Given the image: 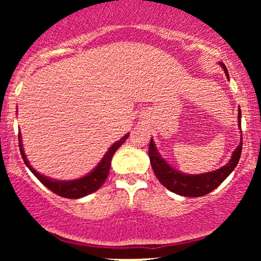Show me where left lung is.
I'll return each mask as SVG.
<instances>
[{
  "instance_id": "8db88e82",
  "label": "left lung",
  "mask_w": 261,
  "mask_h": 261,
  "mask_svg": "<svg viewBox=\"0 0 261 261\" xmlns=\"http://www.w3.org/2000/svg\"><path fill=\"white\" fill-rule=\"evenodd\" d=\"M221 65H222L224 72L228 76L226 66L222 62H221ZM238 112L239 126H241V109ZM242 147H243V142L239 143L238 147L233 152L230 161L226 166H223L222 168L215 170V172L205 173V174L199 175H187L173 169L172 167L166 163V161L162 158V155L158 153L152 140L149 142L148 155L149 161H151L152 169H153L155 176H157V179L162 182L163 187H166L168 190L173 191V193L178 194V195L188 197H199L215 190L233 172V169L238 164L239 158H241Z\"/></svg>"
}]
</instances>
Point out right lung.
<instances>
[{
	"instance_id": "add662e5",
	"label": "right lung",
	"mask_w": 261,
	"mask_h": 261,
	"mask_svg": "<svg viewBox=\"0 0 261 261\" xmlns=\"http://www.w3.org/2000/svg\"><path fill=\"white\" fill-rule=\"evenodd\" d=\"M128 137V134L125 135L121 140L116 141L115 143L109 148V151L107 152L106 155L103 157V160L98 167L95 168L93 172L89 173L88 175L83 176V178L77 179V180H72V181H58V180H51V179L46 178V176H43L41 174L35 170L34 168H32L29 162L27 161V157L24 154V151H23L22 147V140H20V135L18 136V140H19V151L20 154H22L23 161H24L25 166L31 169V172L34 174L37 178L40 180L43 184L49 190H51L53 193H55L56 195L62 196V197H67V199H80V197H83L88 194L94 193L95 190H98L103 182L107 180L108 174H109V169H110V163H112V158L114 153L116 152L122 143L126 141Z\"/></svg>"
}]
</instances>
